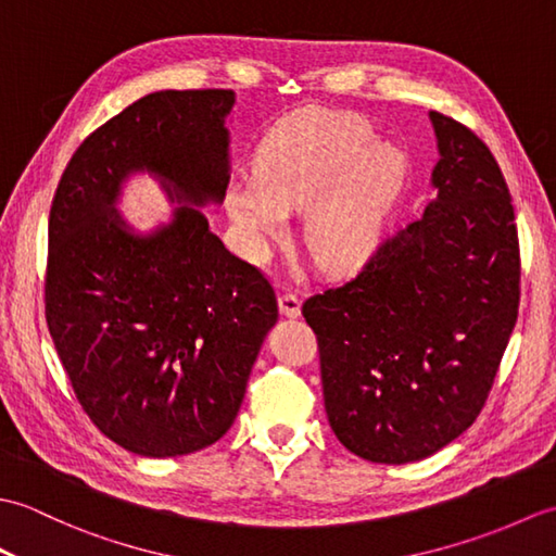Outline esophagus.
Listing matches in <instances>:
<instances>
[{"label":"esophagus","instance_id":"34e87169","mask_svg":"<svg viewBox=\"0 0 556 556\" xmlns=\"http://www.w3.org/2000/svg\"><path fill=\"white\" fill-rule=\"evenodd\" d=\"M279 311L287 317H299L301 315V296L296 291H285L279 296Z\"/></svg>","mask_w":556,"mask_h":556}]
</instances>
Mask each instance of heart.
<instances>
[{
	"label": "heart",
	"mask_w": 556,
	"mask_h": 556,
	"mask_svg": "<svg viewBox=\"0 0 556 556\" xmlns=\"http://www.w3.org/2000/svg\"><path fill=\"white\" fill-rule=\"evenodd\" d=\"M406 160L353 114L311 112L271 131L255 176L227 184V210L248 253L263 257L287 233V212L305 210L303 241L317 267H358L380 241L404 186Z\"/></svg>",
	"instance_id": "1"
}]
</instances>
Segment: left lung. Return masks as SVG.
<instances>
[{"label": "left lung", "mask_w": 556, "mask_h": 556, "mask_svg": "<svg viewBox=\"0 0 556 556\" xmlns=\"http://www.w3.org/2000/svg\"><path fill=\"white\" fill-rule=\"evenodd\" d=\"M434 200L346 285L305 299L327 418L351 454L408 464L473 425L521 301L509 186L490 148L430 112Z\"/></svg>", "instance_id": "8db88e82"}]
</instances>
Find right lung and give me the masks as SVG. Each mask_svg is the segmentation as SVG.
Returning <instances> with one entry per match:
<instances>
[{"label": "right lung", "instance_id": "1", "mask_svg": "<svg viewBox=\"0 0 556 556\" xmlns=\"http://www.w3.org/2000/svg\"><path fill=\"white\" fill-rule=\"evenodd\" d=\"M233 90H164L96 128L71 155L47 224L45 320L80 408L128 452L193 454L241 408L277 296L231 255L200 210L148 239L114 212L124 179L150 169L186 203L229 184L224 116Z\"/></svg>", "mask_w": 556, "mask_h": 556}]
</instances>
